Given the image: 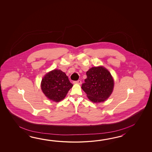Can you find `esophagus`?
<instances>
[{"label":"esophagus","mask_w":152,"mask_h":152,"mask_svg":"<svg viewBox=\"0 0 152 152\" xmlns=\"http://www.w3.org/2000/svg\"><path fill=\"white\" fill-rule=\"evenodd\" d=\"M73 83H74V84H81V81H73Z\"/></svg>","instance_id":"34e87169"}]
</instances>
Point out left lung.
<instances>
[{
    "label": "left lung",
    "mask_w": 152,
    "mask_h": 152,
    "mask_svg": "<svg viewBox=\"0 0 152 152\" xmlns=\"http://www.w3.org/2000/svg\"><path fill=\"white\" fill-rule=\"evenodd\" d=\"M81 88L94 103L103 102L113 91L114 81L109 71L103 66L94 67L86 72Z\"/></svg>",
    "instance_id": "left-lung-1"
}]
</instances>
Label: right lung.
Here are the masks:
<instances>
[{"instance_id": "obj_1", "label": "right lung", "mask_w": 152, "mask_h": 152, "mask_svg": "<svg viewBox=\"0 0 152 152\" xmlns=\"http://www.w3.org/2000/svg\"><path fill=\"white\" fill-rule=\"evenodd\" d=\"M73 86L65 72L60 69H54L47 73L41 84L45 96L55 102L64 99Z\"/></svg>"}]
</instances>
